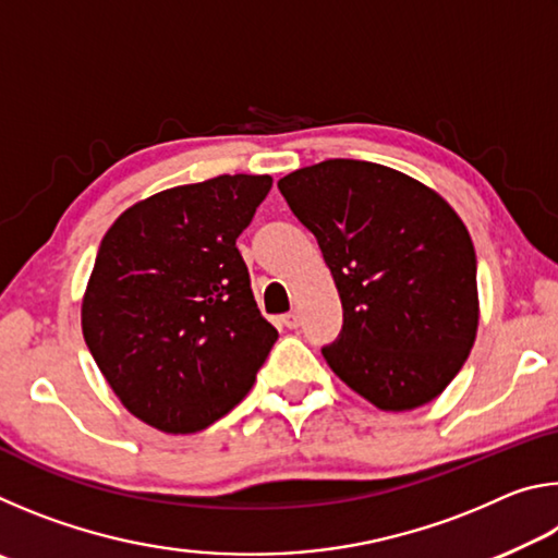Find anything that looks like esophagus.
<instances>
[{
  "label": "esophagus",
  "instance_id": "obj_1",
  "mask_svg": "<svg viewBox=\"0 0 558 558\" xmlns=\"http://www.w3.org/2000/svg\"><path fill=\"white\" fill-rule=\"evenodd\" d=\"M280 323L286 325L288 329H298L300 327V315L298 313H288V315H282Z\"/></svg>",
  "mask_w": 558,
  "mask_h": 558
}]
</instances>
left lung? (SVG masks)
Listing matches in <instances>:
<instances>
[{"instance_id":"obj_1","label":"left lung","mask_w":558,"mask_h":558,"mask_svg":"<svg viewBox=\"0 0 558 558\" xmlns=\"http://www.w3.org/2000/svg\"><path fill=\"white\" fill-rule=\"evenodd\" d=\"M315 233L344 325L329 369L381 411H413L446 391L477 337V260L456 209L391 167L325 159L278 182Z\"/></svg>"}]
</instances>
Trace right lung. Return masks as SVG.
I'll return each mask as SVG.
<instances>
[{
  "instance_id": "obj_1",
  "label": "right lung",
  "mask_w": 558,
  "mask_h": 558,
  "mask_svg": "<svg viewBox=\"0 0 558 558\" xmlns=\"http://www.w3.org/2000/svg\"><path fill=\"white\" fill-rule=\"evenodd\" d=\"M270 186L268 174H221L165 189L102 235L83 337L147 426L174 436L211 426L243 401L276 344L235 248Z\"/></svg>"
}]
</instances>
